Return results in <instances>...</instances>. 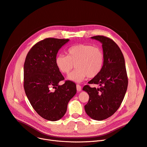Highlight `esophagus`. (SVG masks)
I'll return each instance as SVG.
<instances>
[{
    "mask_svg": "<svg viewBox=\"0 0 147 147\" xmlns=\"http://www.w3.org/2000/svg\"><path fill=\"white\" fill-rule=\"evenodd\" d=\"M76 88H77V90H78V92H80L82 90V87H81V86L79 85V84H77Z\"/></svg>",
    "mask_w": 147,
    "mask_h": 147,
    "instance_id": "esophagus-1",
    "label": "esophagus"
}]
</instances>
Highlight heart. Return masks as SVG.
<instances>
[{
    "mask_svg": "<svg viewBox=\"0 0 147 147\" xmlns=\"http://www.w3.org/2000/svg\"><path fill=\"white\" fill-rule=\"evenodd\" d=\"M55 64L59 70L65 74H68L76 65V69L68 74L67 79L80 83L87 77L94 78L101 73L104 55L102 49L97 46L80 44L69 48L68 55H57Z\"/></svg>",
    "mask_w": 147,
    "mask_h": 147,
    "instance_id": "heart-1",
    "label": "heart"
}]
</instances>
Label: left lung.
<instances>
[{
    "label": "left lung",
    "mask_w": 147,
    "mask_h": 147,
    "mask_svg": "<svg viewBox=\"0 0 147 147\" xmlns=\"http://www.w3.org/2000/svg\"><path fill=\"white\" fill-rule=\"evenodd\" d=\"M90 38L102 43L104 64L101 73L88 82L101 88L89 85L83 88L89 95L84 110L91 119L100 121L111 116L119 109L126 94L128 80L125 58L118 45L103 36Z\"/></svg>",
    "instance_id": "obj_1"
}]
</instances>
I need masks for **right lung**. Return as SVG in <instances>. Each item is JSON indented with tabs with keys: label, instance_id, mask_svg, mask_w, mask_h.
Here are the masks:
<instances>
[{
	"label": "right lung",
	"instance_id": "1",
	"mask_svg": "<svg viewBox=\"0 0 147 147\" xmlns=\"http://www.w3.org/2000/svg\"><path fill=\"white\" fill-rule=\"evenodd\" d=\"M69 39L47 38L34 45L27 53L24 65V88L37 113L49 121H57L65 115L67 105L76 94V84L66 81L57 68L55 58Z\"/></svg>",
	"mask_w": 147,
	"mask_h": 147
}]
</instances>
